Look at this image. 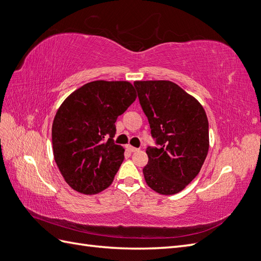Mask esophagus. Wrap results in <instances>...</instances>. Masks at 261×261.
Segmentation results:
<instances>
[{
	"label": "esophagus",
	"instance_id": "esophagus-1",
	"mask_svg": "<svg viewBox=\"0 0 261 261\" xmlns=\"http://www.w3.org/2000/svg\"><path fill=\"white\" fill-rule=\"evenodd\" d=\"M126 150L130 151V152H137V151H138L139 149H137V148H135V147H132V145L128 144V145H126Z\"/></svg>",
	"mask_w": 261,
	"mask_h": 261
}]
</instances>
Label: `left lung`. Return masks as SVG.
<instances>
[{"label": "left lung", "instance_id": "left-lung-1", "mask_svg": "<svg viewBox=\"0 0 261 261\" xmlns=\"http://www.w3.org/2000/svg\"><path fill=\"white\" fill-rule=\"evenodd\" d=\"M139 101L156 147H148L145 182L174 195L200 172L209 150V124L197 99L171 81H136Z\"/></svg>", "mask_w": 261, "mask_h": 261}]
</instances>
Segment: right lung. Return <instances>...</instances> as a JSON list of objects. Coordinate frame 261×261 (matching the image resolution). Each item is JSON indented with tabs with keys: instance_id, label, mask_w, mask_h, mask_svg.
Wrapping results in <instances>:
<instances>
[{
	"instance_id": "add662e5",
	"label": "right lung",
	"mask_w": 261,
	"mask_h": 261,
	"mask_svg": "<svg viewBox=\"0 0 261 261\" xmlns=\"http://www.w3.org/2000/svg\"><path fill=\"white\" fill-rule=\"evenodd\" d=\"M137 98L128 81H93L66 98L52 124L53 154L72 189L95 195L112 184L124 159L116 121Z\"/></svg>"
}]
</instances>
